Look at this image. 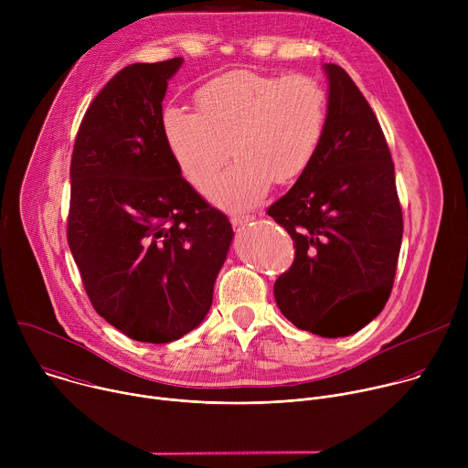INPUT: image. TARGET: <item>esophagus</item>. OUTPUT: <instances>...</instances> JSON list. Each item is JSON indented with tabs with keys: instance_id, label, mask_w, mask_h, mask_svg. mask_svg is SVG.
I'll return each instance as SVG.
<instances>
[{
	"instance_id": "esophagus-1",
	"label": "esophagus",
	"mask_w": 468,
	"mask_h": 468,
	"mask_svg": "<svg viewBox=\"0 0 468 468\" xmlns=\"http://www.w3.org/2000/svg\"><path fill=\"white\" fill-rule=\"evenodd\" d=\"M253 218H255L253 215H233V217H231V224H233L235 228H240V226L250 224Z\"/></svg>"
}]
</instances>
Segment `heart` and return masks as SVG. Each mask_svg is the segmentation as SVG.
Segmentation results:
<instances>
[{
    "label": "heart",
    "mask_w": 468,
    "mask_h": 468,
    "mask_svg": "<svg viewBox=\"0 0 468 468\" xmlns=\"http://www.w3.org/2000/svg\"><path fill=\"white\" fill-rule=\"evenodd\" d=\"M194 100L197 112L165 111V139L185 179L199 190L231 154L239 159L209 186L213 202L229 211L257 206L272 181H296L325 135L327 94L307 74L231 70L204 83Z\"/></svg>",
    "instance_id": "obj_1"
}]
</instances>
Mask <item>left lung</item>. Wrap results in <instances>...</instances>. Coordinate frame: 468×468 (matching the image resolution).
Here are the masks:
<instances>
[{"label":"left lung","instance_id":"1","mask_svg":"<svg viewBox=\"0 0 468 468\" xmlns=\"http://www.w3.org/2000/svg\"><path fill=\"white\" fill-rule=\"evenodd\" d=\"M327 127L311 166L269 207L294 240L274 283L280 311L320 337H348L385 307L404 222L394 165L368 101L337 64H324Z\"/></svg>","mask_w":468,"mask_h":468}]
</instances>
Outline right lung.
<instances>
[{
    "label": "right lung",
    "mask_w": 468,
    "mask_h": 468,
    "mask_svg": "<svg viewBox=\"0 0 468 468\" xmlns=\"http://www.w3.org/2000/svg\"><path fill=\"white\" fill-rule=\"evenodd\" d=\"M181 64L120 70L85 112L70 166L69 246L85 291L111 325L154 345L202 324L233 240L165 139L163 100Z\"/></svg>",
    "instance_id": "obj_1"
}]
</instances>
